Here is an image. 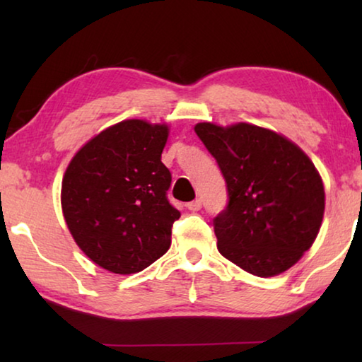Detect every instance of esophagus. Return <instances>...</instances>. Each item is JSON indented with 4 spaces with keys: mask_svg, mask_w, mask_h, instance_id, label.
Listing matches in <instances>:
<instances>
[{
    "mask_svg": "<svg viewBox=\"0 0 362 362\" xmlns=\"http://www.w3.org/2000/svg\"><path fill=\"white\" fill-rule=\"evenodd\" d=\"M201 206H203V204H201V199H194V201H189V203L187 204V207H188V209H189V211H192V212H196V211H199V209H201Z\"/></svg>",
    "mask_w": 362,
    "mask_h": 362,
    "instance_id": "esophagus-1",
    "label": "esophagus"
}]
</instances>
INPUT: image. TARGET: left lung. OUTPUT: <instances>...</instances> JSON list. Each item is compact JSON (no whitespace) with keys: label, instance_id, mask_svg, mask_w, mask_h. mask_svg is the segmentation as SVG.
Returning a JSON list of instances; mask_svg holds the SVG:
<instances>
[{"label":"left lung","instance_id":"left-lung-1","mask_svg":"<svg viewBox=\"0 0 362 362\" xmlns=\"http://www.w3.org/2000/svg\"><path fill=\"white\" fill-rule=\"evenodd\" d=\"M194 132L228 192V204L214 218L218 252L260 278L296 265L324 216L326 194L311 159L289 139L247 122H198Z\"/></svg>","mask_w":362,"mask_h":362}]
</instances>
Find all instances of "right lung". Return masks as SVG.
<instances>
[{"instance_id": "right-lung-1", "label": "right lung", "mask_w": 362, "mask_h": 362, "mask_svg": "<svg viewBox=\"0 0 362 362\" xmlns=\"http://www.w3.org/2000/svg\"><path fill=\"white\" fill-rule=\"evenodd\" d=\"M166 124L126 119L90 139L69 164L62 211L79 249L116 274L142 272L170 247L180 212L161 163Z\"/></svg>"}]
</instances>
